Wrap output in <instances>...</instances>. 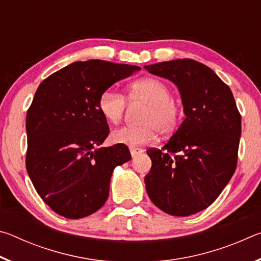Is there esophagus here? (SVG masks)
Listing matches in <instances>:
<instances>
[{
  "label": "esophagus",
  "instance_id": "esophagus-1",
  "mask_svg": "<svg viewBox=\"0 0 261 261\" xmlns=\"http://www.w3.org/2000/svg\"><path fill=\"white\" fill-rule=\"evenodd\" d=\"M144 152V149L143 148H140V147H136V146H130V153H131V155L132 156H137V155H139V154H141Z\"/></svg>",
  "mask_w": 261,
  "mask_h": 261
}]
</instances>
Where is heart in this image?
<instances>
[{"instance_id": "heart-1", "label": "heart", "mask_w": 261, "mask_h": 261, "mask_svg": "<svg viewBox=\"0 0 261 261\" xmlns=\"http://www.w3.org/2000/svg\"><path fill=\"white\" fill-rule=\"evenodd\" d=\"M171 90L158 78L139 79L127 87V99L131 103L146 105L141 113L138 125H124L114 130L112 138L115 143L126 145H143L151 143L159 132L169 135L174 132L182 117L180 106L171 99ZM101 115L108 123L117 124L126 109V100L113 90H106L98 101Z\"/></svg>"}]
</instances>
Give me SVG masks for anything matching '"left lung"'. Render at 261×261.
Returning <instances> with one entry per match:
<instances>
[{
	"label": "left lung",
	"instance_id": "1",
	"mask_svg": "<svg viewBox=\"0 0 261 261\" xmlns=\"http://www.w3.org/2000/svg\"><path fill=\"white\" fill-rule=\"evenodd\" d=\"M144 68L177 86L185 114L165 146L147 149V194L167 214H196L213 204L235 173L241 114L230 88L205 64L183 59Z\"/></svg>",
	"mask_w": 261,
	"mask_h": 261
}]
</instances>
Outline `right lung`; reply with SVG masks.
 Instances as JSON below:
<instances>
[{
  "instance_id": "1",
  "label": "right lung",
  "mask_w": 261,
  "mask_h": 261,
  "mask_svg": "<svg viewBox=\"0 0 261 261\" xmlns=\"http://www.w3.org/2000/svg\"><path fill=\"white\" fill-rule=\"evenodd\" d=\"M139 67L101 60L73 62L47 77L26 115V169L42 200L68 219L100 210L117 166L131 159L124 144L100 147L109 135L98 101Z\"/></svg>"
}]
</instances>
